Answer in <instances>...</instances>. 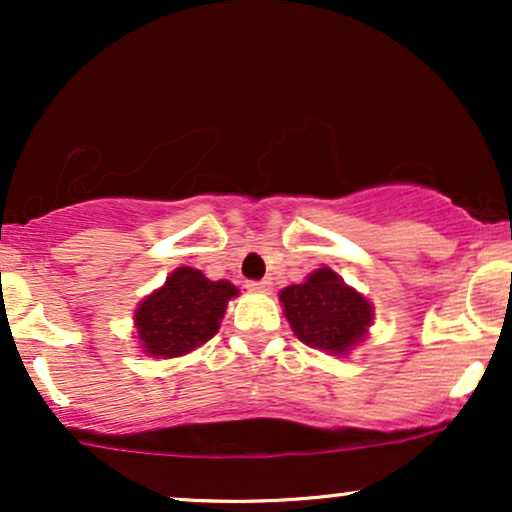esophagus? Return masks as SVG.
Listing matches in <instances>:
<instances>
[{"mask_svg": "<svg viewBox=\"0 0 512 512\" xmlns=\"http://www.w3.org/2000/svg\"><path fill=\"white\" fill-rule=\"evenodd\" d=\"M269 286H272V281H269V279L248 281V289H250V291H269Z\"/></svg>", "mask_w": 512, "mask_h": 512, "instance_id": "34e87169", "label": "esophagus"}]
</instances>
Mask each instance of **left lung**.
I'll return each instance as SVG.
<instances>
[{"mask_svg": "<svg viewBox=\"0 0 512 512\" xmlns=\"http://www.w3.org/2000/svg\"><path fill=\"white\" fill-rule=\"evenodd\" d=\"M293 334L313 349L349 356L373 325V303L330 267L315 269L301 284L279 293Z\"/></svg>", "mask_w": 512, "mask_h": 512, "instance_id": "left-lung-1", "label": "left lung"}]
</instances>
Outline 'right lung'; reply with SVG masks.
Here are the masks:
<instances>
[{"mask_svg":"<svg viewBox=\"0 0 512 512\" xmlns=\"http://www.w3.org/2000/svg\"><path fill=\"white\" fill-rule=\"evenodd\" d=\"M238 296L231 281H211L195 267H178L166 284L134 310L137 342L146 356L178 358L219 332L228 303Z\"/></svg>","mask_w":512,"mask_h":512,"instance_id":"add662e5","label":"right lung"}]
</instances>
